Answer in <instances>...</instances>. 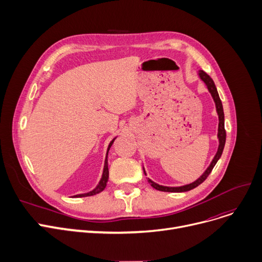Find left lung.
<instances>
[{"label":"left lung","instance_id":"8db88e82","mask_svg":"<svg viewBox=\"0 0 262 262\" xmlns=\"http://www.w3.org/2000/svg\"><path fill=\"white\" fill-rule=\"evenodd\" d=\"M199 76L200 78L205 82V85L207 86V89L208 91L210 92L212 99L215 103V108H216V113H217V116H219V128H217V138H219V147H217V152L215 154V156L213 157L211 163L209 164V167L206 169V171L202 174L201 177H199L198 180L193 183H191L189 185H185V186H181V187H167V186H161V185H158L156 183H154L153 181H150L148 178V183L150 184V186H152L153 188H155L156 190H159V191H163V192H186V191H189V190H192L196 188L199 185H201L206 178L208 177V175L211 173L212 169L214 168L215 163L217 162V160L220 159V157H221L222 153H223V149H224V145H225V141H226V132H225V128H224V112H223V105H222V102L221 100H220V96H219V93H217V90H216V87L214 85V82L212 80V78L206 73L204 72L203 70H200L199 71ZM143 171H144V168H143ZM144 174L146 175L145 171H144Z\"/></svg>","mask_w":262,"mask_h":262}]
</instances>
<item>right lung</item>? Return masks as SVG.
I'll list each match as a JSON object with an SVG mask.
<instances>
[{
	"mask_svg": "<svg viewBox=\"0 0 262 262\" xmlns=\"http://www.w3.org/2000/svg\"><path fill=\"white\" fill-rule=\"evenodd\" d=\"M117 138V137H116ZM116 138H114L112 141H110L109 145H108V148H107V153H106V158H105V162H104V170H103V174H102V178L100 183L98 184V186H96L92 191L88 192V193H82V194H77V195H74L73 198H84V196H91V195H95L100 193V192H102L106 185H107V182H108V177H109V171H108V161H107V157H108V152H109V148L112 147L114 141L116 140Z\"/></svg>",
	"mask_w": 262,
	"mask_h": 262,
	"instance_id": "obj_1",
	"label": "right lung"
}]
</instances>
